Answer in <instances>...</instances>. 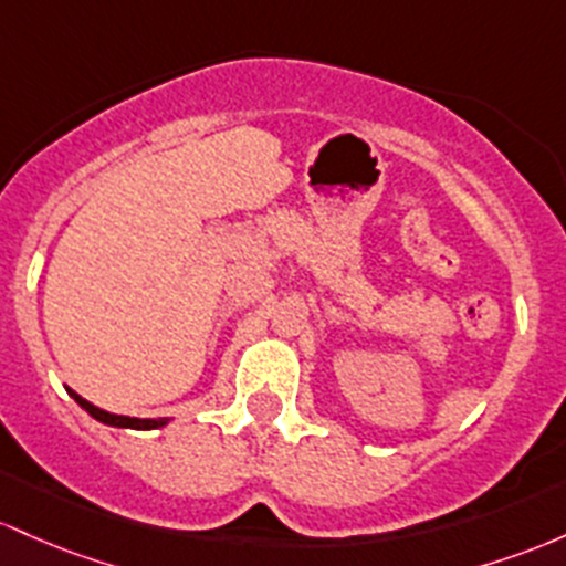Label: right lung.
Listing matches in <instances>:
<instances>
[{
  "label": "right lung",
  "instance_id": "obj_1",
  "mask_svg": "<svg viewBox=\"0 0 566 566\" xmlns=\"http://www.w3.org/2000/svg\"><path fill=\"white\" fill-rule=\"evenodd\" d=\"M69 396L74 398V401H77L82 409L87 411V415L93 417V420H98V422H104V424H112V428H130V430H155V428H163L165 422V417H160V420H138V417H123V415H109V411H104V409H98V406H93L91 401H85V398L82 396H77V392L74 390H69Z\"/></svg>",
  "mask_w": 566,
  "mask_h": 566
}]
</instances>
